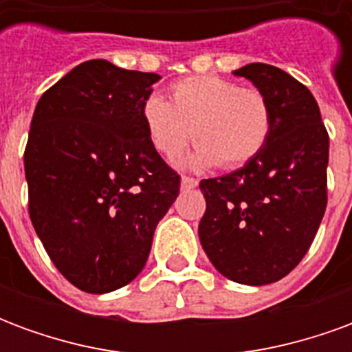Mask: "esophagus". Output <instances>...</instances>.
<instances>
[{
    "instance_id": "obj_1",
    "label": "esophagus",
    "mask_w": 352,
    "mask_h": 352,
    "mask_svg": "<svg viewBox=\"0 0 352 352\" xmlns=\"http://www.w3.org/2000/svg\"><path fill=\"white\" fill-rule=\"evenodd\" d=\"M181 186H183V190H192V188L198 186V179H194V177H183Z\"/></svg>"
}]
</instances>
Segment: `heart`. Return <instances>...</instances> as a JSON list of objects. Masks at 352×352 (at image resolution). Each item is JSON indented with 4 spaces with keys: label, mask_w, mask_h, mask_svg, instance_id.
I'll return each instance as SVG.
<instances>
[{
    "label": "heart",
    "mask_w": 352,
    "mask_h": 352,
    "mask_svg": "<svg viewBox=\"0 0 352 352\" xmlns=\"http://www.w3.org/2000/svg\"><path fill=\"white\" fill-rule=\"evenodd\" d=\"M169 92L171 101L151 94L141 105L148 141L164 158L179 156L192 138L198 145L194 166L237 169L267 145L273 111L258 88L217 75H194L177 80Z\"/></svg>",
    "instance_id": "1"
}]
</instances>
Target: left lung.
I'll return each instance as SVG.
<instances>
[{
  "instance_id": "obj_1",
  "label": "left lung",
  "mask_w": 352,
  "mask_h": 352,
  "mask_svg": "<svg viewBox=\"0 0 352 352\" xmlns=\"http://www.w3.org/2000/svg\"><path fill=\"white\" fill-rule=\"evenodd\" d=\"M272 103L264 151L228 175L204 179V251L219 272L241 285H270L302 262L328 204V131L313 94L275 65L234 72Z\"/></svg>"
}]
</instances>
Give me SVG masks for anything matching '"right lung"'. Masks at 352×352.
<instances>
[{
    "instance_id": "obj_1",
    "label": "right lung",
    "mask_w": 352,
    "mask_h": 352,
    "mask_svg": "<svg viewBox=\"0 0 352 352\" xmlns=\"http://www.w3.org/2000/svg\"><path fill=\"white\" fill-rule=\"evenodd\" d=\"M158 79L88 60L35 107L24 151L30 219L58 272L90 294L138 277L179 196L181 175L141 118Z\"/></svg>"
}]
</instances>
